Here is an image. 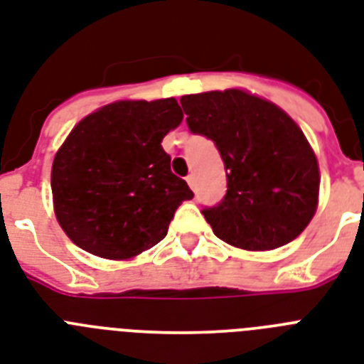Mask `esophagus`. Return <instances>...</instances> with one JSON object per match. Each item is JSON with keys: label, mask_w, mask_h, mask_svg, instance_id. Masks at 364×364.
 Instances as JSON below:
<instances>
[{"label": "esophagus", "mask_w": 364, "mask_h": 364, "mask_svg": "<svg viewBox=\"0 0 364 364\" xmlns=\"http://www.w3.org/2000/svg\"><path fill=\"white\" fill-rule=\"evenodd\" d=\"M187 183H188V187H191L192 191H196V176H194V173H188Z\"/></svg>", "instance_id": "esophagus-1"}]
</instances>
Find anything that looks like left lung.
<instances>
[{"label":"left lung","mask_w":364,"mask_h":364,"mask_svg":"<svg viewBox=\"0 0 364 364\" xmlns=\"http://www.w3.org/2000/svg\"><path fill=\"white\" fill-rule=\"evenodd\" d=\"M192 134L215 141L228 191L203 208L218 239L245 250L294 241L314 217L320 170L312 147L284 110L241 90L185 95Z\"/></svg>","instance_id":"1"}]
</instances>
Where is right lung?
I'll list each match as a JSON object with an SVG mask.
<instances>
[{
    "label": "right lung",
    "mask_w": 364,
    "mask_h": 364,
    "mask_svg": "<svg viewBox=\"0 0 364 364\" xmlns=\"http://www.w3.org/2000/svg\"><path fill=\"white\" fill-rule=\"evenodd\" d=\"M181 121L176 99L119 100L70 131L52 164V194L73 243L129 259L166 237L176 209L194 198L161 146Z\"/></svg>",
    "instance_id": "1"
}]
</instances>
